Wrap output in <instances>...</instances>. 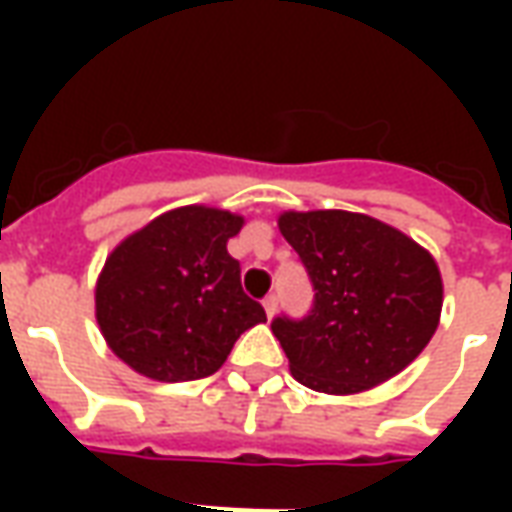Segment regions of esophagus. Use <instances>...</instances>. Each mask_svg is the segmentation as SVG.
Instances as JSON below:
<instances>
[{
	"instance_id": "obj_1",
	"label": "esophagus",
	"mask_w": 512,
	"mask_h": 512,
	"mask_svg": "<svg viewBox=\"0 0 512 512\" xmlns=\"http://www.w3.org/2000/svg\"><path fill=\"white\" fill-rule=\"evenodd\" d=\"M277 304H279V296L277 293H268L266 299H263V307H266V315L271 318L274 312H277Z\"/></svg>"
}]
</instances>
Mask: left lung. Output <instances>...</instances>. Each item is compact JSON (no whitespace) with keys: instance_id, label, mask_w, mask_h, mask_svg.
Instances as JSON below:
<instances>
[{"instance_id":"left-lung-1","label":"left lung","mask_w":512,"mask_h":512,"mask_svg":"<svg viewBox=\"0 0 512 512\" xmlns=\"http://www.w3.org/2000/svg\"><path fill=\"white\" fill-rule=\"evenodd\" d=\"M279 230L315 290L304 318L277 315L271 332L290 373L315 392L351 395L411 365L439 326L433 257L365 213H282Z\"/></svg>"}]
</instances>
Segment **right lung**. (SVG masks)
Wrapping results in <instances>:
<instances>
[{
	"label": "right lung",
	"instance_id": "1",
	"mask_svg": "<svg viewBox=\"0 0 512 512\" xmlns=\"http://www.w3.org/2000/svg\"><path fill=\"white\" fill-rule=\"evenodd\" d=\"M244 219L205 205L169 211L128 235L106 260L95 318L128 367L156 381L213 376L235 340L266 321L241 288L227 241Z\"/></svg>",
	"mask_w": 512,
	"mask_h": 512
}]
</instances>
